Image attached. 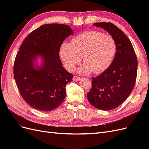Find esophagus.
<instances>
[{
	"label": "esophagus",
	"instance_id": "esophagus-1",
	"mask_svg": "<svg viewBox=\"0 0 149 149\" xmlns=\"http://www.w3.org/2000/svg\"><path fill=\"white\" fill-rule=\"evenodd\" d=\"M80 77L79 76H73V81H79L80 79Z\"/></svg>",
	"mask_w": 149,
	"mask_h": 149
}]
</instances>
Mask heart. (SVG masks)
I'll return each instance as SVG.
<instances>
[{
	"mask_svg": "<svg viewBox=\"0 0 149 149\" xmlns=\"http://www.w3.org/2000/svg\"><path fill=\"white\" fill-rule=\"evenodd\" d=\"M116 52L115 40L109 35L96 31L81 33L71 40L64 42L60 48V56L66 70L73 71L81 58L85 63L78 72L86 74L93 71L100 73L105 71L113 60Z\"/></svg>",
	"mask_w": 149,
	"mask_h": 149,
	"instance_id": "b5f03b06",
	"label": "heart"
}]
</instances>
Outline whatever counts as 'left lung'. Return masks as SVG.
<instances>
[{
  "instance_id": "left-lung-1",
  "label": "left lung",
  "mask_w": 149,
  "mask_h": 149,
  "mask_svg": "<svg viewBox=\"0 0 149 149\" xmlns=\"http://www.w3.org/2000/svg\"><path fill=\"white\" fill-rule=\"evenodd\" d=\"M114 38L116 53L111 65L96 78H92V88L87 98L98 109L109 111L124 102L136 83L137 59L132 45L124 33L113 24L94 23Z\"/></svg>"
}]
</instances>
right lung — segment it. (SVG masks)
Wrapping results in <instances>:
<instances>
[{
	"label": "right lung",
	"instance_id": "1",
	"mask_svg": "<svg viewBox=\"0 0 149 149\" xmlns=\"http://www.w3.org/2000/svg\"><path fill=\"white\" fill-rule=\"evenodd\" d=\"M73 34L68 25L45 24L30 33L20 46L13 66L14 79L22 97L34 109L51 111L63 102L65 86L73 75L63 67L60 48Z\"/></svg>",
	"mask_w": 149,
	"mask_h": 149
}]
</instances>
